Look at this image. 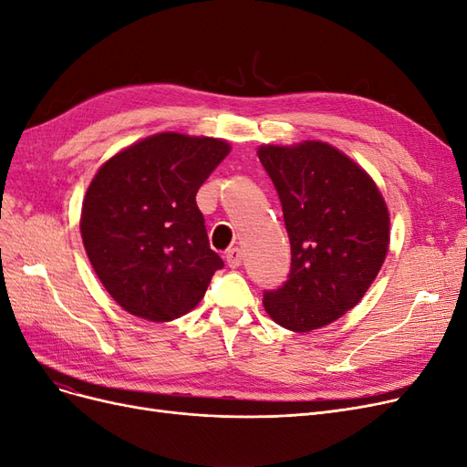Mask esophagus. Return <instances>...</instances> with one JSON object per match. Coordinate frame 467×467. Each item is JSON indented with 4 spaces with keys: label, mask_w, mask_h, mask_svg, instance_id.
<instances>
[{
    "label": "esophagus",
    "mask_w": 467,
    "mask_h": 467,
    "mask_svg": "<svg viewBox=\"0 0 467 467\" xmlns=\"http://www.w3.org/2000/svg\"><path fill=\"white\" fill-rule=\"evenodd\" d=\"M243 250L240 248H231V250H227V254H224V260H227V265L229 267H233V269H236L240 264H243Z\"/></svg>",
    "instance_id": "1"
}]
</instances>
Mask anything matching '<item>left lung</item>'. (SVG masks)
I'll list each match as a JSON object with an SVG mask.
<instances>
[{
  "mask_svg": "<svg viewBox=\"0 0 467 467\" xmlns=\"http://www.w3.org/2000/svg\"><path fill=\"white\" fill-rule=\"evenodd\" d=\"M260 161L277 190L290 240V273L264 292L285 329H319L352 309L389 250V212L368 172L323 142L264 146Z\"/></svg>",
  "mask_w": 467,
  "mask_h": 467,
  "instance_id": "8db88e82",
  "label": "left lung"
}]
</instances>
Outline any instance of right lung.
<instances>
[{"label":"right lung","mask_w":467,"mask_h":467,"mask_svg":"<svg viewBox=\"0 0 467 467\" xmlns=\"http://www.w3.org/2000/svg\"><path fill=\"white\" fill-rule=\"evenodd\" d=\"M229 151L217 138L161 132L99 167L82 203V243L101 285L129 314L177 319L223 269L196 194Z\"/></svg>","instance_id":"obj_1"}]
</instances>
